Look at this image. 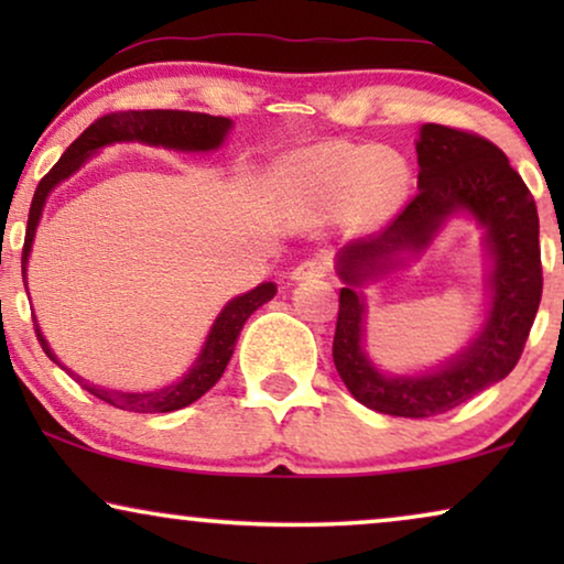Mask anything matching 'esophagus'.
<instances>
[{
    "instance_id": "esophagus-1",
    "label": "esophagus",
    "mask_w": 564,
    "mask_h": 564,
    "mask_svg": "<svg viewBox=\"0 0 564 564\" xmlns=\"http://www.w3.org/2000/svg\"><path fill=\"white\" fill-rule=\"evenodd\" d=\"M330 272L328 253H315L311 259H303L292 269V280H315V276H326Z\"/></svg>"
}]
</instances>
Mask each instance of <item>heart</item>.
<instances>
[{
	"instance_id": "obj_1",
	"label": "heart",
	"mask_w": 564,
	"mask_h": 564,
	"mask_svg": "<svg viewBox=\"0 0 564 564\" xmlns=\"http://www.w3.org/2000/svg\"><path fill=\"white\" fill-rule=\"evenodd\" d=\"M280 180L303 210L326 213L351 205L367 218H380L398 205L403 174L372 149L328 143L288 159Z\"/></svg>"
}]
</instances>
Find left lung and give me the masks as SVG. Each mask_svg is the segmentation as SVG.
I'll return each instance as SVG.
<instances>
[{"instance_id": "obj_1", "label": "left lung", "mask_w": 564, "mask_h": 564, "mask_svg": "<svg viewBox=\"0 0 564 564\" xmlns=\"http://www.w3.org/2000/svg\"><path fill=\"white\" fill-rule=\"evenodd\" d=\"M419 192L375 236L346 246L338 274L334 365L361 405L400 419L446 413L511 375L519 365L542 300L536 203L506 153L488 138L449 126L421 128ZM457 209H469L489 228L494 253V307L484 334L444 370L421 378H384L360 351L364 304L352 290L383 271L400 250H417Z\"/></svg>"}]
</instances>
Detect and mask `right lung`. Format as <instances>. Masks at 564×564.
Segmentation results:
<instances>
[{"mask_svg":"<svg viewBox=\"0 0 564 564\" xmlns=\"http://www.w3.org/2000/svg\"><path fill=\"white\" fill-rule=\"evenodd\" d=\"M228 128H230L228 118H215V115L187 112V110H120V112H107L102 118H97L72 145H68L64 156L56 161V166H53L51 172L43 176L41 184H37L33 203H30L25 246H22V282H25L28 253H30V246H33L35 226L37 220H41L45 197H48V192L56 187L58 182H64L66 176H72L76 169L91 156V151L102 149V145L115 143V141H141V143L164 145V149H176V151H210V149H218L223 143ZM274 292H276L274 284L264 282L259 284L257 290L230 300V303L223 307L218 321L213 323V330L210 336H207V344L203 354H199L197 365L192 367L180 382L169 384V388L159 392H118V390L97 388V384L91 382H84L82 377H76L72 369H66L56 359V354H53L51 346L45 344L37 323H35V336L37 341H41L43 351L48 354V359L56 361L61 369H66V372L95 398L120 408V411L169 413V411H180V408L192 405L197 398H203L205 392L220 380L230 361V354H234L236 338L241 334L243 323L249 321V315L257 311V307L269 303V300L274 297Z\"/></svg>","mask_w":564,"mask_h":564,"instance_id":"obj_1","label":"right lung"}]
</instances>
